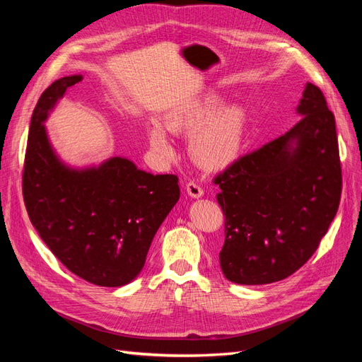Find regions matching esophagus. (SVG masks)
Returning a JSON list of instances; mask_svg holds the SVG:
<instances>
[{"label": "esophagus", "mask_w": 362, "mask_h": 362, "mask_svg": "<svg viewBox=\"0 0 362 362\" xmlns=\"http://www.w3.org/2000/svg\"><path fill=\"white\" fill-rule=\"evenodd\" d=\"M185 187H187V193L192 196V198H201L204 194V189L196 181H189Z\"/></svg>", "instance_id": "obj_1"}]
</instances>
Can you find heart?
<instances>
[{
  "instance_id": "heart-1",
  "label": "heart",
  "mask_w": 362,
  "mask_h": 362,
  "mask_svg": "<svg viewBox=\"0 0 362 362\" xmlns=\"http://www.w3.org/2000/svg\"><path fill=\"white\" fill-rule=\"evenodd\" d=\"M210 107L193 105L173 112L166 117L170 131H193L192 152L194 158L206 168H216L231 160L242 144V117L231 108L211 115ZM149 145L160 154H170V144L161 127L149 131Z\"/></svg>"
}]
</instances>
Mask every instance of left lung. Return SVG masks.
Listing matches in <instances>:
<instances>
[{"mask_svg":"<svg viewBox=\"0 0 362 362\" xmlns=\"http://www.w3.org/2000/svg\"><path fill=\"white\" fill-rule=\"evenodd\" d=\"M298 113L302 117L286 134L213 180L225 214L218 259L228 281L262 286L293 275L337 214L341 163L335 117L319 87L306 83Z\"/></svg>","mask_w":362,"mask_h":362,"instance_id":"1","label":"left lung"}]
</instances>
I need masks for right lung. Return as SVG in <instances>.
Masks as SVG:
<instances>
[{"label":"right lung","mask_w":362,"mask_h":362,"mask_svg":"<svg viewBox=\"0 0 362 362\" xmlns=\"http://www.w3.org/2000/svg\"><path fill=\"white\" fill-rule=\"evenodd\" d=\"M81 75L43 92L31 116L23 194L30 221L62 264L100 287H120L144 269L149 246L180 199L177 175H152L122 157L71 169L43 127L52 107Z\"/></svg>","instance_id":"obj_1"}]
</instances>
